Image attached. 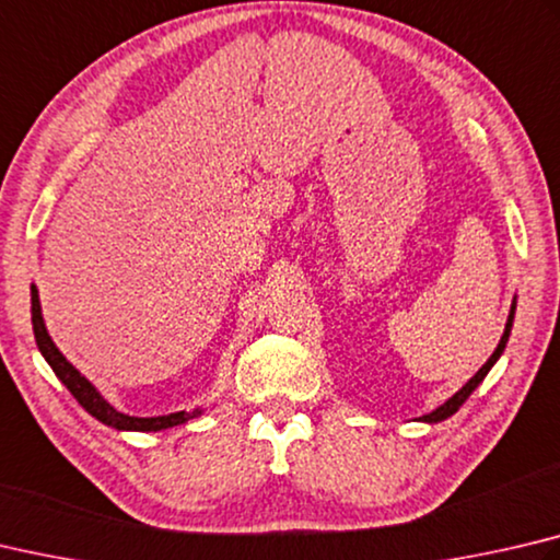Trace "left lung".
<instances>
[{"label":"left lung","mask_w":560,"mask_h":560,"mask_svg":"<svg viewBox=\"0 0 560 560\" xmlns=\"http://www.w3.org/2000/svg\"><path fill=\"white\" fill-rule=\"evenodd\" d=\"M514 311H516V296H514V301H512V308H510V315H506V325H504V332H502V338H500V345H497V350L490 354V360H487L480 370L475 372V377H470L467 380L460 389H457L448 401H443L439 409H433L431 413H425V416H421V419H416V421H423V423H441V421H445V419H451V416L460 409V406L470 399V394L477 389V386L482 384V380L487 377V372H490L494 364H497V360L502 358V352H504V348H506V340H510V335H512V325H514Z\"/></svg>","instance_id":"left-lung-1"}]
</instances>
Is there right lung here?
<instances>
[{
    "mask_svg": "<svg viewBox=\"0 0 560 560\" xmlns=\"http://www.w3.org/2000/svg\"><path fill=\"white\" fill-rule=\"evenodd\" d=\"M32 325H34V338L38 345V352L44 354V360L50 364V370L56 372V377L66 384V389L75 396L78 404L83 409L95 416L97 421H103L105 425H112L117 431H164V429H174V425L186 423L196 416L202 413V409L196 411H176L168 416H151V419H139V416H127L119 413L115 406H112L103 394L97 392V386L90 382L85 374H80L73 364L66 360V354L56 348L54 338L48 335L46 320H44V311H40V301H38V289L36 283H32Z\"/></svg>",
    "mask_w": 560,
    "mask_h": 560,
    "instance_id": "1",
    "label": "right lung"
}]
</instances>
